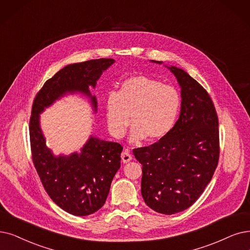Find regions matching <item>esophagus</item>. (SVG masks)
<instances>
[{"label":"esophagus","mask_w":250,"mask_h":250,"mask_svg":"<svg viewBox=\"0 0 250 250\" xmlns=\"http://www.w3.org/2000/svg\"><path fill=\"white\" fill-rule=\"evenodd\" d=\"M121 157H122L123 163H128V162H130L131 160H132V155L130 154V151H129L128 148H125V149H124V151L122 152Z\"/></svg>","instance_id":"34e87169"}]
</instances>
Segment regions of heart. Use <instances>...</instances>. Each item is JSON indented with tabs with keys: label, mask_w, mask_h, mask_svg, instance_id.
Masks as SVG:
<instances>
[{
	"label": "heart",
	"mask_w": 250,
	"mask_h": 250,
	"mask_svg": "<svg viewBox=\"0 0 250 250\" xmlns=\"http://www.w3.org/2000/svg\"><path fill=\"white\" fill-rule=\"evenodd\" d=\"M181 103L174 87L146 76H133L122 82L117 93L106 97V122L116 137H122L131 116L132 142L145 137L157 141L172 129Z\"/></svg>",
	"instance_id": "heart-1"
}]
</instances>
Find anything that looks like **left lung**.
<instances>
[{"mask_svg": "<svg viewBox=\"0 0 250 250\" xmlns=\"http://www.w3.org/2000/svg\"><path fill=\"white\" fill-rule=\"evenodd\" d=\"M167 67L182 89L179 118L164 137L134 148L133 155L143 165L146 204L170 215L193 205L210 183L218 163L219 137L216 111L207 91L184 69Z\"/></svg>", "mask_w": 250, "mask_h": 250, "instance_id": "8db88e82", "label": "left lung"}]
</instances>
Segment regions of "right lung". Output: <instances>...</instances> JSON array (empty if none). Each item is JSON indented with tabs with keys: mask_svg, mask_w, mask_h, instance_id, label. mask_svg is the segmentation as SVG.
Wrapping results in <instances>:
<instances>
[{
	"mask_svg": "<svg viewBox=\"0 0 250 250\" xmlns=\"http://www.w3.org/2000/svg\"><path fill=\"white\" fill-rule=\"evenodd\" d=\"M115 62L112 58L92 59L68 64L49 79L33 104L29 138L33 162L47 194L64 211L73 215L92 214L105 203L116 172L121 166L122 146L90 136L80 153L54 156L46 146L40 127V114L65 94L81 93L97 111L95 88L102 74Z\"/></svg>",
	"mask_w": 250,
	"mask_h": 250,
	"instance_id": "obj_1",
	"label": "right lung"
}]
</instances>
